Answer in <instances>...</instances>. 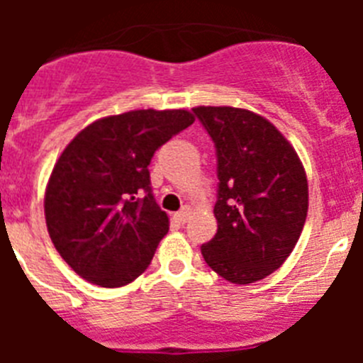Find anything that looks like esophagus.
I'll list each match as a JSON object with an SVG mask.
<instances>
[{
  "instance_id": "34e87169",
  "label": "esophagus",
  "mask_w": 363,
  "mask_h": 363,
  "mask_svg": "<svg viewBox=\"0 0 363 363\" xmlns=\"http://www.w3.org/2000/svg\"><path fill=\"white\" fill-rule=\"evenodd\" d=\"M189 218H191V207H189V205L182 207V209L174 214V220L178 221V223H187Z\"/></svg>"
}]
</instances>
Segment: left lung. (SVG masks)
Listing matches in <instances>:
<instances>
[{
	"instance_id": "8db88e82",
	"label": "left lung",
	"mask_w": 363,
	"mask_h": 363,
	"mask_svg": "<svg viewBox=\"0 0 363 363\" xmlns=\"http://www.w3.org/2000/svg\"><path fill=\"white\" fill-rule=\"evenodd\" d=\"M216 149L218 230L201 245L214 272L233 284L264 280L300 238L309 205L306 171L289 142L245 108L196 107Z\"/></svg>"
}]
</instances>
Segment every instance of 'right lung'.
I'll return each instance as SVG.
<instances>
[{
	"label": "right lung",
	"mask_w": 363,
	"mask_h": 363,
	"mask_svg": "<svg viewBox=\"0 0 363 363\" xmlns=\"http://www.w3.org/2000/svg\"><path fill=\"white\" fill-rule=\"evenodd\" d=\"M192 121L182 108L130 111L94 121L67 145L45 192V220L79 277L121 287L149 267L169 230L150 187V160Z\"/></svg>",
	"instance_id": "obj_1"
}]
</instances>
